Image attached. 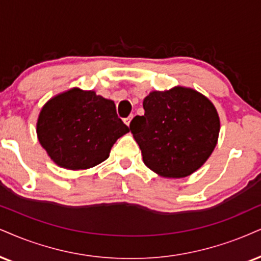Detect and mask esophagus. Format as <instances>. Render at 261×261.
I'll return each instance as SVG.
<instances>
[{
	"instance_id": "esophagus-1",
	"label": "esophagus",
	"mask_w": 261,
	"mask_h": 261,
	"mask_svg": "<svg viewBox=\"0 0 261 261\" xmlns=\"http://www.w3.org/2000/svg\"><path fill=\"white\" fill-rule=\"evenodd\" d=\"M132 118H133V115H130L129 117L124 118V123L127 124V125H129V124H130V121H132Z\"/></svg>"
}]
</instances>
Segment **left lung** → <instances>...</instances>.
Listing matches in <instances>:
<instances>
[{"instance_id":"obj_1","label":"left lung","mask_w":261,"mask_h":261,"mask_svg":"<svg viewBox=\"0 0 261 261\" xmlns=\"http://www.w3.org/2000/svg\"><path fill=\"white\" fill-rule=\"evenodd\" d=\"M145 114L136 116L130 132L144 163L165 178H184L213 152L220 121L214 105L190 88L152 92L144 99Z\"/></svg>"}]
</instances>
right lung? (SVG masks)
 <instances>
[{
	"instance_id": "add662e5",
	"label": "right lung",
	"mask_w": 261,
	"mask_h": 261,
	"mask_svg": "<svg viewBox=\"0 0 261 261\" xmlns=\"http://www.w3.org/2000/svg\"><path fill=\"white\" fill-rule=\"evenodd\" d=\"M128 132L114 101L79 88L50 99L37 121L41 145L58 166L72 170L101 163L116 140Z\"/></svg>"
}]
</instances>
